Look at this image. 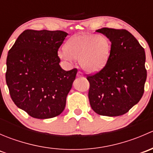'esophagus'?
I'll use <instances>...</instances> for the list:
<instances>
[{
    "mask_svg": "<svg viewBox=\"0 0 153 153\" xmlns=\"http://www.w3.org/2000/svg\"><path fill=\"white\" fill-rule=\"evenodd\" d=\"M77 76H78V78H82V77L84 76V75H83L82 72H81V71H78V73H77Z\"/></svg>",
    "mask_w": 153,
    "mask_h": 153,
    "instance_id": "1",
    "label": "esophagus"
}]
</instances>
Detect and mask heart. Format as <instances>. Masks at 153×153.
Returning a JSON list of instances; mask_svg holds the SVG:
<instances>
[{
    "instance_id": "obj_1",
    "label": "heart",
    "mask_w": 153,
    "mask_h": 153,
    "mask_svg": "<svg viewBox=\"0 0 153 153\" xmlns=\"http://www.w3.org/2000/svg\"><path fill=\"white\" fill-rule=\"evenodd\" d=\"M66 51L58 52L61 58L79 61L81 67L87 72H96L104 67L111 51L110 41L102 35L84 33L68 41Z\"/></svg>"
}]
</instances>
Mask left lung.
<instances>
[{"instance_id":"obj_1","label":"left lung","mask_w":153,"mask_h":153,"mask_svg":"<svg viewBox=\"0 0 153 153\" xmlns=\"http://www.w3.org/2000/svg\"><path fill=\"white\" fill-rule=\"evenodd\" d=\"M96 32L106 35L112 44L104 67L86 75L89 103L98 115L119 116L143 96L146 79L144 49L126 29L104 27Z\"/></svg>"}]
</instances>
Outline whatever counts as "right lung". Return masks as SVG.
I'll list each match as a JSON object with an SVG mask.
<instances>
[{
    "mask_svg": "<svg viewBox=\"0 0 153 153\" xmlns=\"http://www.w3.org/2000/svg\"><path fill=\"white\" fill-rule=\"evenodd\" d=\"M68 34L27 29L9 50L6 81L12 100L29 115L47 119L64 111L76 68L65 71L58 55Z\"/></svg>",
    "mask_w": 153,
    "mask_h": 153,
    "instance_id": "right-lung-1",
    "label": "right lung"
}]
</instances>
